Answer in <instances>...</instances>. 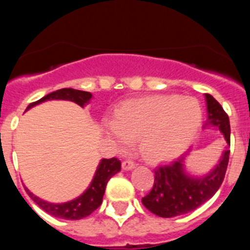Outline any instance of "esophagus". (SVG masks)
I'll return each instance as SVG.
<instances>
[{
	"instance_id": "34e87169",
	"label": "esophagus",
	"mask_w": 250,
	"mask_h": 250,
	"mask_svg": "<svg viewBox=\"0 0 250 250\" xmlns=\"http://www.w3.org/2000/svg\"><path fill=\"white\" fill-rule=\"evenodd\" d=\"M136 163L133 162V160H125V162L122 163V167L123 170H132L136 167Z\"/></svg>"
}]
</instances>
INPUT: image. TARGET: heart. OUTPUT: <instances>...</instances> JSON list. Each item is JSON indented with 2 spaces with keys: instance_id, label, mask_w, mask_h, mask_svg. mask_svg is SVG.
<instances>
[{
  "instance_id": "1",
  "label": "heart",
  "mask_w": 250,
  "mask_h": 250,
  "mask_svg": "<svg viewBox=\"0 0 250 250\" xmlns=\"http://www.w3.org/2000/svg\"><path fill=\"white\" fill-rule=\"evenodd\" d=\"M201 120V106L193 97L157 95L125 102L104 129L120 148H127L132 138H137L143 155L165 160L186 149Z\"/></svg>"
}]
</instances>
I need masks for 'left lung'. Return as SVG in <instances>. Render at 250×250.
Listing matches in <instances>:
<instances>
[{
  "label": "left lung",
  "mask_w": 250,
  "mask_h": 250,
  "mask_svg": "<svg viewBox=\"0 0 250 250\" xmlns=\"http://www.w3.org/2000/svg\"><path fill=\"white\" fill-rule=\"evenodd\" d=\"M205 97L207 106V121L205 127L220 129L226 139V150L213 169L202 176H195L186 171L185 160L191 149L178 160L167 165H160L154 170L155 180L153 188L142 199V202L151 213L159 217L170 218L193 211L211 199L225 179L229 160V118L223 111L222 106L211 95L206 93Z\"/></svg>",
  "instance_id": "left-lung-1"
}]
</instances>
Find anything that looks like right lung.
<instances>
[{
  "label": "right lung",
  "instance_id": "1",
  "mask_svg": "<svg viewBox=\"0 0 250 250\" xmlns=\"http://www.w3.org/2000/svg\"><path fill=\"white\" fill-rule=\"evenodd\" d=\"M91 99H92V93L86 92V91L74 90V88H62V90H57L54 92L48 93L37 102L30 104L25 111L42 104V102L53 101V100L71 101L75 102L80 107H85L91 101ZM120 170L121 162L118 159H116V158L102 159L100 162L99 167H97L96 172L93 175V179L90 185H88V188L79 197L71 200V201L62 202V204H53V202L44 201V200L33 195L27 188H24L30 199L33 200L46 213L57 217V218H62V220L76 221L81 220L83 217L90 216L95 209L99 208L100 205L102 204L107 183L113 175L120 172Z\"/></svg>",
  "mask_w": 250,
  "mask_h": 250
}]
</instances>
